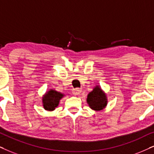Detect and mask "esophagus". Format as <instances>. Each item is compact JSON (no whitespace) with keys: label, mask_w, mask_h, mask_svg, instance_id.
I'll use <instances>...</instances> for the list:
<instances>
[{"label":"esophagus","mask_w":154,"mask_h":154,"mask_svg":"<svg viewBox=\"0 0 154 154\" xmlns=\"http://www.w3.org/2000/svg\"><path fill=\"white\" fill-rule=\"evenodd\" d=\"M81 91H82L81 89H79V88H75V89H72L73 94H75V95H79V94H80Z\"/></svg>","instance_id":"1"}]
</instances>
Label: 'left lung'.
Masks as SVG:
<instances>
[{
  "label": "left lung",
  "mask_w": 154,
  "mask_h": 154,
  "mask_svg": "<svg viewBox=\"0 0 154 154\" xmlns=\"http://www.w3.org/2000/svg\"><path fill=\"white\" fill-rule=\"evenodd\" d=\"M87 102L89 107L93 110H102L107 104L106 97L99 86L95 87L94 89L89 93Z\"/></svg>",
  "instance_id": "obj_1"
}]
</instances>
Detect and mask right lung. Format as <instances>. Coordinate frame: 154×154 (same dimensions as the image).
<instances>
[{"instance_id":"1","label":"right lung","mask_w":154,"mask_h":154,"mask_svg":"<svg viewBox=\"0 0 154 154\" xmlns=\"http://www.w3.org/2000/svg\"><path fill=\"white\" fill-rule=\"evenodd\" d=\"M64 94L62 93L50 89L46 93L42 98V104L45 110L53 111L59 104L60 100L63 98Z\"/></svg>"}]
</instances>
